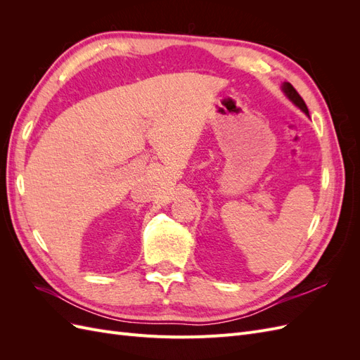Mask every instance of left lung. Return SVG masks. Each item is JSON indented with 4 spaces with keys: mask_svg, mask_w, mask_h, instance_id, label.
<instances>
[{
    "mask_svg": "<svg viewBox=\"0 0 360 360\" xmlns=\"http://www.w3.org/2000/svg\"><path fill=\"white\" fill-rule=\"evenodd\" d=\"M281 90H282V93H284V94L287 96V99H288L294 106H297L299 110H300L304 115L309 117V111H308L307 103L303 102L300 94H299L296 90H294V86H292L290 82H284V84H282Z\"/></svg>",
    "mask_w": 360,
    "mask_h": 360,
    "instance_id": "1",
    "label": "left lung"
}]
</instances>
